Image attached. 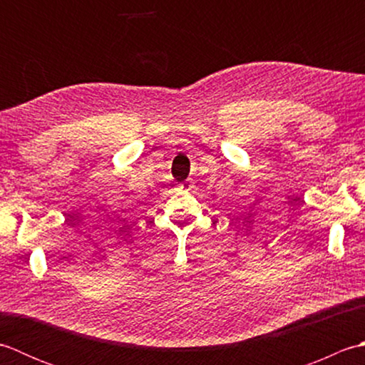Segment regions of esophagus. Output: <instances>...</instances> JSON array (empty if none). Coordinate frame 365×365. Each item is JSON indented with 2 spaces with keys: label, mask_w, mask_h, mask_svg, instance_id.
Instances as JSON below:
<instances>
[{
  "label": "esophagus",
  "mask_w": 365,
  "mask_h": 365,
  "mask_svg": "<svg viewBox=\"0 0 365 365\" xmlns=\"http://www.w3.org/2000/svg\"><path fill=\"white\" fill-rule=\"evenodd\" d=\"M177 191H185V190H187V187H185V185H178V187L175 188Z\"/></svg>",
  "instance_id": "1"
}]
</instances>
